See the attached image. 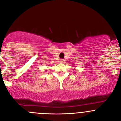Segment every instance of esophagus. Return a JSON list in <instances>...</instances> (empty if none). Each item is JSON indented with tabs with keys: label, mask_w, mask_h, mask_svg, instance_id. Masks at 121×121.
I'll return each instance as SVG.
<instances>
[{
	"label": "esophagus",
	"mask_w": 121,
	"mask_h": 121,
	"mask_svg": "<svg viewBox=\"0 0 121 121\" xmlns=\"http://www.w3.org/2000/svg\"><path fill=\"white\" fill-rule=\"evenodd\" d=\"M60 61V63H64L65 62V61L64 60H63V59H61Z\"/></svg>",
	"instance_id": "esophagus-1"
}]
</instances>
